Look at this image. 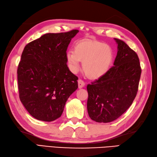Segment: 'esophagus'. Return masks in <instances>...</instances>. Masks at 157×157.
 Instances as JSON below:
<instances>
[{"instance_id": "34e87169", "label": "esophagus", "mask_w": 157, "mask_h": 157, "mask_svg": "<svg viewBox=\"0 0 157 157\" xmlns=\"http://www.w3.org/2000/svg\"><path fill=\"white\" fill-rule=\"evenodd\" d=\"M78 88L81 89L82 87H84L85 85V83L84 81H82V80L79 79L78 81Z\"/></svg>"}]
</instances>
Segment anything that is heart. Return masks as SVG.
Here are the masks:
<instances>
[{
	"label": "heart",
	"instance_id": "b5f03b06",
	"mask_svg": "<svg viewBox=\"0 0 157 157\" xmlns=\"http://www.w3.org/2000/svg\"><path fill=\"white\" fill-rule=\"evenodd\" d=\"M66 58L70 70L76 73L82 62V69L90 78H99L105 75L112 64L113 52L109 45L101 41L86 39L76 42L74 52L69 50Z\"/></svg>",
	"mask_w": 157,
	"mask_h": 157
}]
</instances>
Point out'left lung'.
Instances as JSON below:
<instances>
[{"instance_id":"obj_1","label":"left lung","mask_w":157,"mask_h":157,"mask_svg":"<svg viewBox=\"0 0 157 157\" xmlns=\"http://www.w3.org/2000/svg\"><path fill=\"white\" fill-rule=\"evenodd\" d=\"M114 40L117 53L113 66L86 86L89 116L99 123L116 120L130 107L136 96L142 72L137 54L124 41Z\"/></svg>"}]
</instances>
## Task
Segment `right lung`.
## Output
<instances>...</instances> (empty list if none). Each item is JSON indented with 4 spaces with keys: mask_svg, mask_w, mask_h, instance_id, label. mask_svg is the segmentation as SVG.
Listing matches in <instances>:
<instances>
[{
    "mask_svg": "<svg viewBox=\"0 0 157 157\" xmlns=\"http://www.w3.org/2000/svg\"><path fill=\"white\" fill-rule=\"evenodd\" d=\"M78 32L44 34L24 48L17 68L19 99L38 120L60 117L68 97L78 88V77L70 71L66 58Z\"/></svg>",
    "mask_w": 157,
    "mask_h": 157,
    "instance_id": "add662e5",
    "label": "right lung"
}]
</instances>
